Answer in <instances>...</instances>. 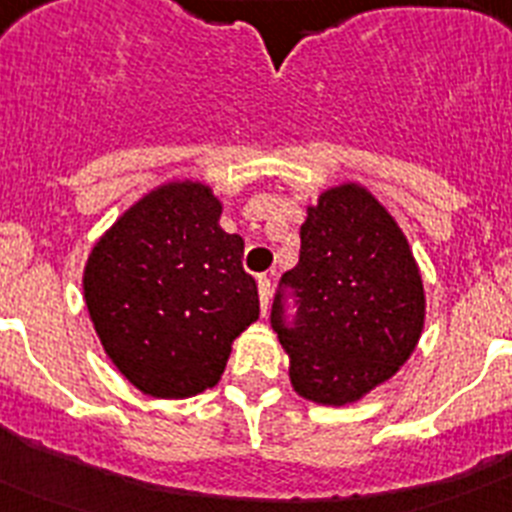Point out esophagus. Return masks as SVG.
Here are the masks:
<instances>
[{
    "mask_svg": "<svg viewBox=\"0 0 512 512\" xmlns=\"http://www.w3.org/2000/svg\"><path fill=\"white\" fill-rule=\"evenodd\" d=\"M269 295H271V279L259 277V302H261V312H264V315H266V310H269Z\"/></svg>",
    "mask_w": 512,
    "mask_h": 512,
    "instance_id": "34e87169",
    "label": "esophagus"
}]
</instances>
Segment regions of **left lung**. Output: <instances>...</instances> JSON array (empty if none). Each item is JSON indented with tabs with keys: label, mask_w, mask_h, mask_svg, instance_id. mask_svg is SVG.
<instances>
[{
	"label": "left lung",
	"mask_w": 512,
	"mask_h": 512,
	"mask_svg": "<svg viewBox=\"0 0 512 512\" xmlns=\"http://www.w3.org/2000/svg\"><path fill=\"white\" fill-rule=\"evenodd\" d=\"M300 261L282 274L271 325L305 400L348 405L387 382L413 354L425 320L418 264L392 215L359 184L307 207ZM284 291L298 315L287 321Z\"/></svg>",
	"instance_id": "left-lung-1"
}]
</instances>
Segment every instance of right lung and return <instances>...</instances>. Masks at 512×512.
<instances>
[{"mask_svg": "<svg viewBox=\"0 0 512 512\" xmlns=\"http://www.w3.org/2000/svg\"><path fill=\"white\" fill-rule=\"evenodd\" d=\"M220 210L205 184H164L89 253V318L112 364L146 395L179 400L215 387L233 338L259 318L243 238L217 225Z\"/></svg>", "mask_w": 512, "mask_h": 512, "instance_id": "add662e5", "label": "right lung"}]
</instances>
